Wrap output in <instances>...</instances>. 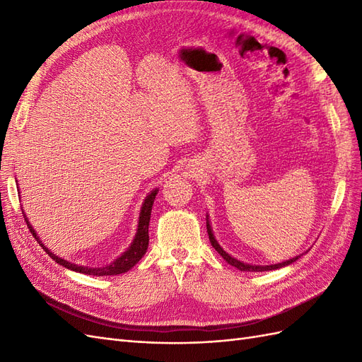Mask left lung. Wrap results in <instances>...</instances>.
Segmentation results:
<instances>
[{
    "mask_svg": "<svg viewBox=\"0 0 362 362\" xmlns=\"http://www.w3.org/2000/svg\"><path fill=\"white\" fill-rule=\"evenodd\" d=\"M206 233H208V237H210L211 246L218 252V254H221V257L228 262V264H231V266L237 267L238 270H242V272H267V270H276V269H281V267H286V266L291 264V262L298 261V259L300 258V255H298V257H294V258H291V259H287V261H284V262H278V264H270V266L247 264V262H243V261H240V259H237V258L229 255L228 252H225V250L221 247V245L217 243V240H216L214 235H213V229H211V226H210V222H208V216H206Z\"/></svg>",
    "mask_w": 362,
    "mask_h": 362,
    "instance_id": "1",
    "label": "left lung"
}]
</instances>
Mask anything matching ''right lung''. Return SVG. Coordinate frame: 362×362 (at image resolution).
Listing matches in <instances>:
<instances>
[{
    "mask_svg": "<svg viewBox=\"0 0 362 362\" xmlns=\"http://www.w3.org/2000/svg\"><path fill=\"white\" fill-rule=\"evenodd\" d=\"M158 190H152L144 202V205H141V210H140V214H139V225H137V233H136V237L133 240V243H131V246L124 252L122 255H120L119 258H116L112 264L108 266H104V267H87V266H78V264H74V262H69L66 259H63L60 257H57L54 252H51L45 245H43L40 242L39 235L36 234L35 229H33V226L30 225L28 218L25 217L27 221V226L30 229V233L33 234V237H35L37 240V243L43 247V250L47 252V254L56 261L59 262L60 266L66 267V269H71L74 272H78V273H84V275H93V276H112V275H120V273H125L128 272L129 269H133L137 262L141 259V257H144L146 254V249H148V243H149V233H148V228H149V221H151V211H152V204H154V199L157 196Z\"/></svg>",
    "mask_w": 362,
    "mask_h": 362,
    "instance_id": "right-lung-1",
    "label": "right lung"
}]
</instances>
